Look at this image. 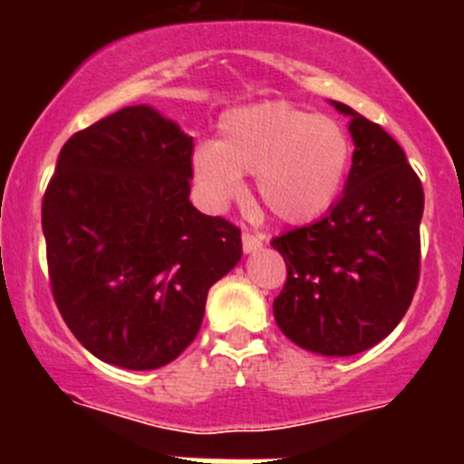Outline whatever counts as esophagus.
Returning a JSON list of instances; mask_svg holds the SVG:
<instances>
[{
    "instance_id": "esophagus-1",
    "label": "esophagus",
    "mask_w": 464,
    "mask_h": 464,
    "mask_svg": "<svg viewBox=\"0 0 464 464\" xmlns=\"http://www.w3.org/2000/svg\"><path fill=\"white\" fill-rule=\"evenodd\" d=\"M241 246H244V253H256L262 248V237L253 235V232H244L241 235Z\"/></svg>"
}]
</instances>
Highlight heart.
<instances>
[{
	"label": "heart",
	"mask_w": 464,
	"mask_h": 464,
	"mask_svg": "<svg viewBox=\"0 0 464 464\" xmlns=\"http://www.w3.org/2000/svg\"><path fill=\"white\" fill-rule=\"evenodd\" d=\"M353 162V141L337 121L285 102L225 113L218 143L192 155L197 183L216 204L244 195L241 174H256L260 202L283 223H306L334 204Z\"/></svg>",
	"instance_id": "1"
}]
</instances>
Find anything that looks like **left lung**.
I'll return each mask as SVG.
<instances>
[{
  "mask_svg": "<svg viewBox=\"0 0 464 464\" xmlns=\"http://www.w3.org/2000/svg\"><path fill=\"white\" fill-rule=\"evenodd\" d=\"M351 116L353 165L325 218L272 239L285 260L274 318L290 342L321 355L376 346L404 318L420 276L423 186L383 127Z\"/></svg>",
  "mask_w": 464,
  "mask_h": 464,
  "instance_id": "left-lung-1",
  "label": "left lung"
}]
</instances>
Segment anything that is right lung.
Returning a JSON list of instances; mask_svg holds the SVG:
<instances>
[{
	"instance_id": "1",
	"label": "right lung",
	"mask_w": 464,
	"mask_h": 464,
	"mask_svg": "<svg viewBox=\"0 0 464 464\" xmlns=\"http://www.w3.org/2000/svg\"><path fill=\"white\" fill-rule=\"evenodd\" d=\"M192 137L125 106L64 143L41 202L51 293L94 358L165 367L195 342L241 229L190 204Z\"/></svg>"
}]
</instances>
